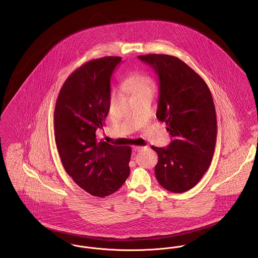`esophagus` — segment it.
<instances>
[{
	"instance_id": "esophagus-1",
	"label": "esophagus",
	"mask_w": 258,
	"mask_h": 258,
	"mask_svg": "<svg viewBox=\"0 0 258 258\" xmlns=\"http://www.w3.org/2000/svg\"><path fill=\"white\" fill-rule=\"evenodd\" d=\"M143 148H144L143 146H137V145L133 146V150H134V151H140V150H142Z\"/></svg>"
}]
</instances>
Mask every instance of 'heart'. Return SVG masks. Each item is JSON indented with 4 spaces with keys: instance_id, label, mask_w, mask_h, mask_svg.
Instances as JSON below:
<instances>
[{
    "instance_id": "obj_1",
    "label": "heart",
    "mask_w": 258,
    "mask_h": 258,
    "mask_svg": "<svg viewBox=\"0 0 258 258\" xmlns=\"http://www.w3.org/2000/svg\"><path fill=\"white\" fill-rule=\"evenodd\" d=\"M155 83L153 80L142 74H133L121 82V89L132 95L133 98L146 91H154Z\"/></svg>"
}]
</instances>
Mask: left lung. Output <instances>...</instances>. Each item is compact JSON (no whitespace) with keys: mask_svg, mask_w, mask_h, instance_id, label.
I'll list each match as a JSON object with an SVG mask.
<instances>
[{"mask_svg":"<svg viewBox=\"0 0 258 258\" xmlns=\"http://www.w3.org/2000/svg\"><path fill=\"white\" fill-rule=\"evenodd\" d=\"M139 59L158 75L156 117L174 138L167 148L151 147L158 154L155 176L164 188L181 194L198 184L213 158L217 139L213 98L203 79L177 57L149 54Z\"/></svg>","mask_w":258,"mask_h":258,"instance_id":"left-lung-1","label":"left lung"}]
</instances>
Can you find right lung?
<instances>
[{
    "mask_svg": "<svg viewBox=\"0 0 258 258\" xmlns=\"http://www.w3.org/2000/svg\"><path fill=\"white\" fill-rule=\"evenodd\" d=\"M120 57L89 60L62 84L54 113L55 139L62 166L93 197L117 191L130 176V146L96 139L110 110L111 76Z\"/></svg>",
    "mask_w": 258,
    "mask_h": 258,
    "instance_id": "1",
    "label": "right lung"
}]
</instances>
